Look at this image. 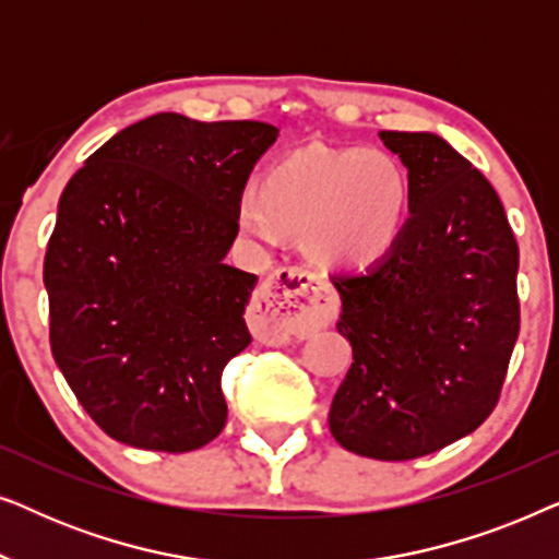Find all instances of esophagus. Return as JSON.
I'll use <instances>...</instances> for the list:
<instances>
[{"label":"esophagus","instance_id":"34e87169","mask_svg":"<svg viewBox=\"0 0 559 559\" xmlns=\"http://www.w3.org/2000/svg\"><path fill=\"white\" fill-rule=\"evenodd\" d=\"M338 316V297L305 266H282L259 287L254 328L270 341L320 331Z\"/></svg>","mask_w":559,"mask_h":559}]
</instances>
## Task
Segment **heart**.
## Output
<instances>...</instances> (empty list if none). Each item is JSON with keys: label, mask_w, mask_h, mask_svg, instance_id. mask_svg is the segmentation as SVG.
<instances>
[{"label": "heart", "mask_w": 559, "mask_h": 559, "mask_svg": "<svg viewBox=\"0 0 559 559\" xmlns=\"http://www.w3.org/2000/svg\"><path fill=\"white\" fill-rule=\"evenodd\" d=\"M407 205V173L392 155L310 144L282 157L262 190H243L236 216L241 231L264 247L308 234L318 264L366 270L394 249Z\"/></svg>", "instance_id": "obj_1"}]
</instances>
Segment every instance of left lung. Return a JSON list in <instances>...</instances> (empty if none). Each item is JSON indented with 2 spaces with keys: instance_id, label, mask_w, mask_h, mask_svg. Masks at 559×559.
I'll return each mask as SVG.
<instances>
[{
  "instance_id": "8db88e82",
  "label": "left lung",
  "mask_w": 559,
  "mask_h": 559,
  "mask_svg": "<svg viewBox=\"0 0 559 559\" xmlns=\"http://www.w3.org/2000/svg\"><path fill=\"white\" fill-rule=\"evenodd\" d=\"M407 167L409 218L364 274L333 277L354 364L333 438L412 461L465 438L499 402L519 335V247L484 175L430 132H379Z\"/></svg>"
}]
</instances>
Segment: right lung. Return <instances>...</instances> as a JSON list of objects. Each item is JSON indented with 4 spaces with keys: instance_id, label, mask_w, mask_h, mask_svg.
Returning a JSON list of instances; mask_svg holds the SVG:
<instances>
[{
    "instance_id": "add662e5",
    "label": "right lung",
    "mask_w": 559,
    "mask_h": 559,
    "mask_svg": "<svg viewBox=\"0 0 559 559\" xmlns=\"http://www.w3.org/2000/svg\"><path fill=\"white\" fill-rule=\"evenodd\" d=\"M277 134L165 111L121 129L68 180L43 270L50 348L109 438L188 453L224 430L221 373L251 343L257 285L224 259Z\"/></svg>"
}]
</instances>
